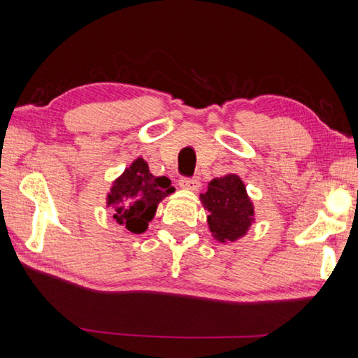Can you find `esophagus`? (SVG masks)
<instances>
[{
    "mask_svg": "<svg viewBox=\"0 0 358 358\" xmlns=\"http://www.w3.org/2000/svg\"><path fill=\"white\" fill-rule=\"evenodd\" d=\"M178 185L181 187H185V189H189V191H197L199 187H201V181H199L197 177H181Z\"/></svg>",
    "mask_w": 358,
    "mask_h": 358,
    "instance_id": "obj_1",
    "label": "esophagus"
}]
</instances>
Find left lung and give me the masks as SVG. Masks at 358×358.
I'll return each instance as SVG.
<instances>
[{
    "label": "left lung",
    "mask_w": 358,
    "mask_h": 358,
    "mask_svg": "<svg viewBox=\"0 0 358 358\" xmlns=\"http://www.w3.org/2000/svg\"><path fill=\"white\" fill-rule=\"evenodd\" d=\"M201 201L208 211L211 234L221 243L238 240L250 229L254 207L243 181L237 175L230 173L211 180L208 191L201 194Z\"/></svg>",
    "instance_id": "8db88e82"
}]
</instances>
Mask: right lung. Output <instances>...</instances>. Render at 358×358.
Returning <instances> with one entry per match:
<instances>
[{
	"instance_id": "right-lung-1",
	"label": "right lung",
	"mask_w": 358,
	"mask_h": 358,
	"mask_svg": "<svg viewBox=\"0 0 358 358\" xmlns=\"http://www.w3.org/2000/svg\"><path fill=\"white\" fill-rule=\"evenodd\" d=\"M171 192V180L151 175L147 162L138 157L115 180L107 203L113 208V217L120 226L132 234H142L153 220L157 203Z\"/></svg>"
}]
</instances>
